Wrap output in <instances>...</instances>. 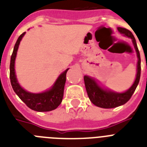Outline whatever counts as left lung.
Returning a JSON list of instances; mask_svg holds the SVG:
<instances>
[{"label":"left lung","mask_w":147,"mask_h":147,"mask_svg":"<svg viewBox=\"0 0 147 147\" xmlns=\"http://www.w3.org/2000/svg\"><path fill=\"white\" fill-rule=\"evenodd\" d=\"M118 30L120 33L123 34L127 37H130L132 40V42H133V45H134L135 49L137 52L138 58L137 75H136V79L132 87L127 91L123 93H114V92L103 90L97 85V83L93 79L88 76H84L85 88H86L90 100L91 101L93 105L97 107H102V108H114V107H119V106L127 103L130 99L132 94L136 90V88L138 85V82H139L140 76H141V57H140V53L138 49L136 39L129 30L121 28V27H119Z\"/></svg>","instance_id":"8db88e82"}]
</instances>
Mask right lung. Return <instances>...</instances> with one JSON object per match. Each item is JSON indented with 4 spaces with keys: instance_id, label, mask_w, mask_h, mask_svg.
Listing matches in <instances>:
<instances>
[{
    "instance_id": "add662e5",
    "label": "right lung",
    "mask_w": 147,
    "mask_h": 147,
    "mask_svg": "<svg viewBox=\"0 0 147 147\" xmlns=\"http://www.w3.org/2000/svg\"><path fill=\"white\" fill-rule=\"evenodd\" d=\"M25 33L26 32H23L18 37L11 56L9 67V77L11 85L15 93L30 109L38 112H48L55 110L60 105L63 98L64 87L66 81V73L68 68L59 76L53 88L48 91L36 94V93H28L25 90H23L17 81L15 72V60L19 44Z\"/></svg>"
}]
</instances>
